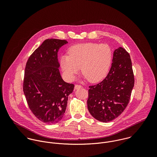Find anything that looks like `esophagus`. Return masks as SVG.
Here are the masks:
<instances>
[{"instance_id":"esophagus-1","label":"esophagus","mask_w":157,"mask_h":157,"mask_svg":"<svg viewBox=\"0 0 157 157\" xmlns=\"http://www.w3.org/2000/svg\"><path fill=\"white\" fill-rule=\"evenodd\" d=\"M82 86L81 85H75V90H78V89H80V88H82Z\"/></svg>"}]
</instances>
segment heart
<instances>
[{"label":"heart","mask_w":157,"mask_h":157,"mask_svg":"<svg viewBox=\"0 0 157 157\" xmlns=\"http://www.w3.org/2000/svg\"><path fill=\"white\" fill-rule=\"evenodd\" d=\"M112 61V51L106 44L86 43L72 46L69 54L63 55L60 63L65 78L72 81L82 71L91 83L101 80L107 75Z\"/></svg>","instance_id":"1"}]
</instances>
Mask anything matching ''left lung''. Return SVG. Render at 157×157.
<instances>
[{"label":"left lung","mask_w":157,"mask_h":157,"mask_svg":"<svg viewBox=\"0 0 157 157\" xmlns=\"http://www.w3.org/2000/svg\"><path fill=\"white\" fill-rule=\"evenodd\" d=\"M134 86V76L129 54L122 47L113 54L112 65L106 78L89 86L88 109L96 120L108 123L126 108Z\"/></svg>","instance_id":"1"}]
</instances>
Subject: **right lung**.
I'll list each match as a JSON object with an SVG mask.
<instances>
[{
  "instance_id": "1",
  "label": "right lung",
  "mask_w": 157,
  "mask_h": 157,
  "mask_svg": "<svg viewBox=\"0 0 157 157\" xmlns=\"http://www.w3.org/2000/svg\"><path fill=\"white\" fill-rule=\"evenodd\" d=\"M65 40L46 39L31 55L26 64L23 90L31 112L48 124L63 117L68 96L74 85L62 78L58 60L59 49Z\"/></svg>"
}]
</instances>
